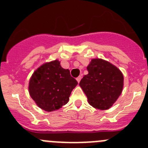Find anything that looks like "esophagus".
Returning <instances> with one entry per match:
<instances>
[{"label":"esophagus","instance_id":"1","mask_svg":"<svg viewBox=\"0 0 148 148\" xmlns=\"http://www.w3.org/2000/svg\"><path fill=\"white\" fill-rule=\"evenodd\" d=\"M82 75H79V76L77 77V78H76V80H77V82H78V83L80 82V81H81V79H82Z\"/></svg>","mask_w":148,"mask_h":148}]
</instances>
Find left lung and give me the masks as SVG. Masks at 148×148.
Masks as SVG:
<instances>
[{"instance_id":"obj_1","label":"left lung","mask_w":148,"mask_h":148,"mask_svg":"<svg viewBox=\"0 0 148 148\" xmlns=\"http://www.w3.org/2000/svg\"><path fill=\"white\" fill-rule=\"evenodd\" d=\"M88 74L79 85L87 95L89 104L99 110H108L122 92L124 76L118 68L100 58L91 60Z\"/></svg>"}]
</instances>
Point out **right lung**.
<instances>
[{
    "label": "right lung",
    "instance_id": "right-lung-1",
    "mask_svg": "<svg viewBox=\"0 0 148 148\" xmlns=\"http://www.w3.org/2000/svg\"><path fill=\"white\" fill-rule=\"evenodd\" d=\"M78 84L64 69L58 60L45 63L32 74L29 83V92L39 108L47 112L61 108L69 101L72 90Z\"/></svg>",
    "mask_w": 148,
    "mask_h": 148
}]
</instances>
